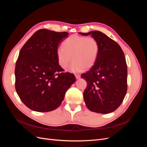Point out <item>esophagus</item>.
I'll use <instances>...</instances> for the list:
<instances>
[{"label":"esophagus","mask_w":147,"mask_h":147,"mask_svg":"<svg viewBox=\"0 0 147 147\" xmlns=\"http://www.w3.org/2000/svg\"><path fill=\"white\" fill-rule=\"evenodd\" d=\"M75 77H76L77 79H78V78H80V74H75Z\"/></svg>","instance_id":"34e87169"}]
</instances>
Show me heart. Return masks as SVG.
Segmentation results:
<instances>
[{
  "instance_id": "heart-1",
  "label": "heart",
  "mask_w": 147,
  "mask_h": 147,
  "mask_svg": "<svg viewBox=\"0 0 147 147\" xmlns=\"http://www.w3.org/2000/svg\"><path fill=\"white\" fill-rule=\"evenodd\" d=\"M99 52V44L92 37L72 35L63 42V47L57 49V61L63 69H67L74 61L70 70L78 72L91 69L96 64Z\"/></svg>"
}]
</instances>
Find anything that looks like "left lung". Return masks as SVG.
I'll return each instance as SVG.
<instances>
[{
  "mask_svg": "<svg viewBox=\"0 0 147 147\" xmlns=\"http://www.w3.org/2000/svg\"><path fill=\"white\" fill-rule=\"evenodd\" d=\"M80 34L91 35L99 44L96 64L81 75L87 82L84 102L92 112L112 113L121 104L127 92V69L124 53L116 42L100 31Z\"/></svg>",
  "mask_w": 147,
  "mask_h": 147,
  "instance_id": "left-lung-1",
  "label": "left lung"
}]
</instances>
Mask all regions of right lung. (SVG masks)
<instances>
[{
  "mask_svg": "<svg viewBox=\"0 0 147 147\" xmlns=\"http://www.w3.org/2000/svg\"><path fill=\"white\" fill-rule=\"evenodd\" d=\"M66 32L40 29L26 42L16 63L15 89L26 106L35 112L57 109L76 80L59 65L57 49Z\"/></svg>",
  "mask_w": 147,
  "mask_h": 147,
  "instance_id": "obj_1",
  "label": "right lung"
}]
</instances>
